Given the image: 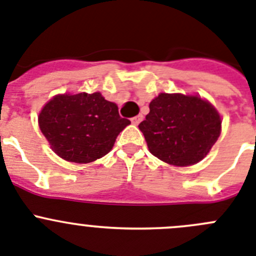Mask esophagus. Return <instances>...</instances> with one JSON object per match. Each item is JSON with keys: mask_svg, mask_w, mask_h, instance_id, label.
Returning a JSON list of instances; mask_svg holds the SVG:
<instances>
[{"mask_svg": "<svg viewBox=\"0 0 256 256\" xmlns=\"http://www.w3.org/2000/svg\"><path fill=\"white\" fill-rule=\"evenodd\" d=\"M142 114H138V116H135V117H132V118H131V122H132L134 125H139V124L142 122Z\"/></svg>", "mask_w": 256, "mask_h": 256, "instance_id": "esophagus-1", "label": "esophagus"}]
</instances>
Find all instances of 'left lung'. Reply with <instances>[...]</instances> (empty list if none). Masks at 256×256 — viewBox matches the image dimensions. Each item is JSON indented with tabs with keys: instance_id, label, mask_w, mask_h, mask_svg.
<instances>
[{
	"instance_id": "left-lung-1",
	"label": "left lung",
	"mask_w": 256,
	"mask_h": 256,
	"mask_svg": "<svg viewBox=\"0 0 256 256\" xmlns=\"http://www.w3.org/2000/svg\"><path fill=\"white\" fill-rule=\"evenodd\" d=\"M140 122L149 152L168 164H195L220 135L222 120L208 100L198 96L160 93Z\"/></svg>"
}]
</instances>
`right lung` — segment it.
Segmentation results:
<instances>
[{
	"mask_svg": "<svg viewBox=\"0 0 256 256\" xmlns=\"http://www.w3.org/2000/svg\"><path fill=\"white\" fill-rule=\"evenodd\" d=\"M38 122L52 150L74 163H90L110 153L118 134L130 125L100 92L54 96Z\"/></svg>",
	"mask_w": 256,
	"mask_h": 256,
	"instance_id": "right-lung-1",
	"label": "right lung"
}]
</instances>
